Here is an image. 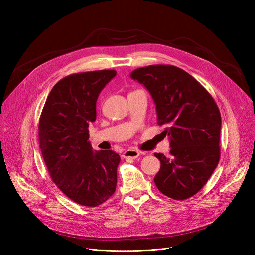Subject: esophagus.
I'll use <instances>...</instances> for the list:
<instances>
[{
    "label": "esophagus",
    "mask_w": 255,
    "mask_h": 255,
    "mask_svg": "<svg viewBox=\"0 0 255 255\" xmlns=\"http://www.w3.org/2000/svg\"><path fill=\"white\" fill-rule=\"evenodd\" d=\"M139 155H140V152L139 151L134 150V149H128L125 153H123L122 156L125 157V158H133V159H135Z\"/></svg>",
    "instance_id": "1"
}]
</instances>
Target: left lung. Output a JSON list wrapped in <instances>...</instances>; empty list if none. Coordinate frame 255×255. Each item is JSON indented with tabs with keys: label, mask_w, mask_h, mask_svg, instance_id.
Returning a JSON list of instances; mask_svg holds the SVG:
<instances>
[{
	"label": "left lung",
	"mask_w": 255,
	"mask_h": 255,
	"mask_svg": "<svg viewBox=\"0 0 255 255\" xmlns=\"http://www.w3.org/2000/svg\"><path fill=\"white\" fill-rule=\"evenodd\" d=\"M130 78L143 84L156 104L157 125L170 138V155L155 153L160 169L156 187L174 200L195 196L213 174L220 158L221 115L201 84L183 69L151 65Z\"/></svg>",
	"instance_id": "left-lung-1"
}]
</instances>
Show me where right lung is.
I'll list each match as a JSON object with an SVG mask.
<instances>
[{"label":"right lung","instance_id":"obj_1","mask_svg":"<svg viewBox=\"0 0 255 255\" xmlns=\"http://www.w3.org/2000/svg\"><path fill=\"white\" fill-rule=\"evenodd\" d=\"M115 70L79 72L58 81L39 119V145L52 181L72 201L95 207L116 190L119 154L92 151L90 122L97 118L99 94Z\"/></svg>","mask_w":255,"mask_h":255}]
</instances>
